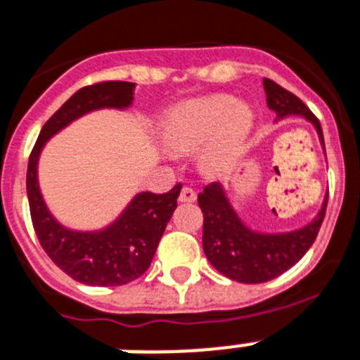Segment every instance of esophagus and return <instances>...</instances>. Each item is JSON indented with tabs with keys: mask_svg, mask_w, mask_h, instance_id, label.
Returning a JSON list of instances; mask_svg holds the SVG:
<instances>
[{
	"mask_svg": "<svg viewBox=\"0 0 360 360\" xmlns=\"http://www.w3.org/2000/svg\"><path fill=\"white\" fill-rule=\"evenodd\" d=\"M195 198H198V195H195V192L192 188H188V186L181 188V194H179L181 203H194Z\"/></svg>",
	"mask_w": 360,
	"mask_h": 360,
	"instance_id": "34e87169",
	"label": "esophagus"
}]
</instances>
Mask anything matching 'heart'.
Wrapping results in <instances>:
<instances>
[{"label":"heart","mask_w":360,"mask_h":360,"mask_svg":"<svg viewBox=\"0 0 360 360\" xmlns=\"http://www.w3.org/2000/svg\"><path fill=\"white\" fill-rule=\"evenodd\" d=\"M255 116L231 96H210L181 105L162 122V140L174 151L208 146L205 162L224 165L240 153Z\"/></svg>","instance_id":"obj_1"}]
</instances>
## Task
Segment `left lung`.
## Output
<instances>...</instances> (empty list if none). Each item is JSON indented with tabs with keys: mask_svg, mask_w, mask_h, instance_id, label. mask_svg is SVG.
Segmentation results:
<instances>
[{
	"mask_svg": "<svg viewBox=\"0 0 360 360\" xmlns=\"http://www.w3.org/2000/svg\"><path fill=\"white\" fill-rule=\"evenodd\" d=\"M262 84L268 109L274 110L277 118L296 114L309 120L316 127L323 146L322 125L302 99L271 79H262ZM198 203L203 212V251L210 264L233 281L255 285L281 276L309 251L322 227L327 198L311 224L288 233H259L250 229L236 214L220 183L207 185L198 195Z\"/></svg>",
	"mask_w": 360,
	"mask_h": 360,
	"instance_id": "1",
	"label": "left lung"
}]
</instances>
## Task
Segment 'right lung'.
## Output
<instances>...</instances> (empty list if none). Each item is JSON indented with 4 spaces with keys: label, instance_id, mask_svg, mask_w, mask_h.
Wrapping results in <instances>:
<instances>
[{
    "label": "right lung",
    "instance_id": "obj_1",
    "mask_svg": "<svg viewBox=\"0 0 360 360\" xmlns=\"http://www.w3.org/2000/svg\"><path fill=\"white\" fill-rule=\"evenodd\" d=\"M134 83L105 81L77 90L44 124L27 166V198L40 246L72 279L92 286H120L139 279L153 261L159 240L177 207L181 185L166 194L140 192L122 214L99 231L64 227L49 212L38 186V159L53 134L74 120L99 109H127Z\"/></svg>",
    "mask_w": 360,
    "mask_h": 360
}]
</instances>
